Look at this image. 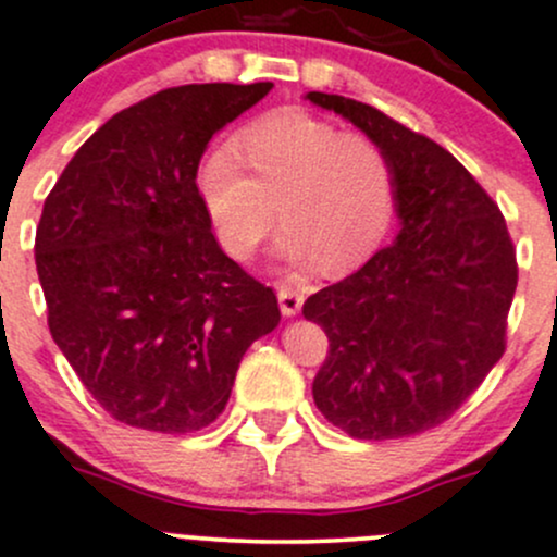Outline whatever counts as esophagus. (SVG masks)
Wrapping results in <instances>:
<instances>
[{"label":"esophagus","instance_id":"1","mask_svg":"<svg viewBox=\"0 0 557 557\" xmlns=\"http://www.w3.org/2000/svg\"><path fill=\"white\" fill-rule=\"evenodd\" d=\"M278 306H281V313H284L286 319L297 317L302 308V292L295 289V286H281L278 289Z\"/></svg>","mask_w":557,"mask_h":557}]
</instances>
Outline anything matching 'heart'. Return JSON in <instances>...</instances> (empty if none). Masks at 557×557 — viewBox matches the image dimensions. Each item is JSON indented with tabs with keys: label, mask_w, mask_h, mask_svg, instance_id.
Segmentation results:
<instances>
[{
	"label": "heart",
	"mask_w": 557,
	"mask_h": 557,
	"mask_svg": "<svg viewBox=\"0 0 557 557\" xmlns=\"http://www.w3.org/2000/svg\"><path fill=\"white\" fill-rule=\"evenodd\" d=\"M233 147H211L195 171L203 209L231 257H249L286 220L276 255L341 273L388 233L397 203L386 152L317 114L286 109L251 123ZM250 169L246 170L245 165Z\"/></svg>",
	"instance_id": "b5f03b06"
}]
</instances>
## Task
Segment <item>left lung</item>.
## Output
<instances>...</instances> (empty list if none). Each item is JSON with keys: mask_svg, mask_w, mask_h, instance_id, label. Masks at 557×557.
<instances>
[{"mask_svg": "<svg viewBox=\"0 0 557 557\" xmlns=\"http://www.w3.org/2000/svg\"><path fill=\"white\" fill-rule=\"evenodd\" d=\"M306 99L381 145L399 220L394 244L302 306L330 337L313 403L357 440L421 434L448 421L502 359L518 286L507 222L437 141L346 96Z\"/></svg>", "mask_w": 557, "mask_h": 557, "instance_id": "1", "label": "left lung"}]
</instances>
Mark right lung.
Returning a JSON list of instances; mask_svg holds the SVG:
<instances>
[{
  "instance_id": "add662e5",
  "label": "right lung",
  "mask_w": 557,
  "mask_h": 557,
  "mask_svg": "<svg viewBox=\"0 0 557 557\" xmlns=\"http://www.w3.org/2000/svg\"><path fill=\"white\" fill-rule=\"evenodd\" d=\"M271 88L160 90L109 117L45 200L34 255L50 335L114 421L209 426L246 348L278 326L273 289L220 249L195 187L211 136Z\"/></svg>"
}]
</instances>
